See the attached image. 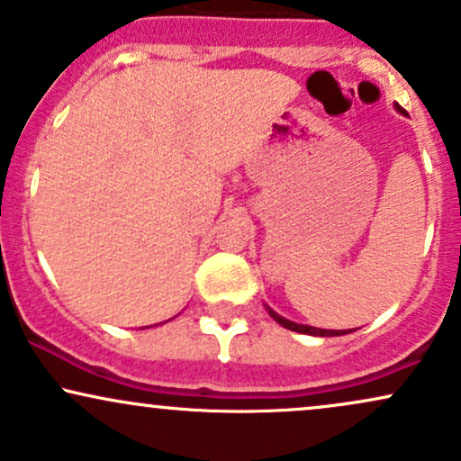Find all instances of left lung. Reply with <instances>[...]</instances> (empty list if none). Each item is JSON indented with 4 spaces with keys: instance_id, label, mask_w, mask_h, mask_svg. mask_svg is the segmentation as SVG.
<instances>
[{
    "instance_id": "left-lung-1",
    "label": "left lung",
    "mask_w": 461,
    "mask_h": 461,
    "mask_svg": "<svg viewBox=\"0 0 461 461\" xmlns=\"http://www.w3.org/2000/svg\"><path fill=\"white\" fill-rule=\"evenodd\" d=\"M394 108H396V110H399V113H401V114H405V110H403V108H401V105H399V104H394ZM267 310H268V314H271V316H273V319L279 322V325H282V327H285V330H290V331L308 333V336H345V333H348V331H351V330H348V331H345V330H338V331H336V330H319V327H310V325H299V322H293V321L284 319V316H279V314H277V312H275V310H271V308H268V305H267Z\"/></svg>"
}]
</instances>
